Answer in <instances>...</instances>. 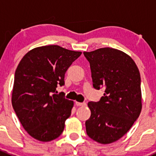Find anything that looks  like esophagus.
I'll list each match as a JSON object with an SVG mask.
<instances>
[{"mask_svg": "<svg viewBox=\"0 0 156 156\" xmlns=\"http://www.w3.org/2000/svg\"><path fill=\"white\" fill-rule=\"evenodd\" d=\"M75 105H76L77 106H85L86 105V103H79V102H75Z\"/></svg>", "mask_w": 156, "mask_h": 156, "instance_id": "obj_1", "label": "esophagus"}]
</instances>
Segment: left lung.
<instances>
[{"instance_id":"obj_1","label":"left lung","mask_w":156,"mask_h":156,"mask_svg":"<svg viewBox=\"0 0 156 156\" xmlns=\"http://www.w3.org/2000/svg\"><path fill=\"white\" fill-rule=\"evenodd\" d=\"M84 55L90 62L94 87L106 88L100 101L88 103L91 115L86 131L99 144H112L126 134L141 112L139 69L129 55L117 49L100 48Z\"/></svg>"}]
</instances>
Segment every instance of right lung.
I'll return each instance as SVG.
<instances>
[{"instance_id":"right-lung-1","label":"right lung","mask_w":156,"mask_h":156,"mask_svg":"<svg viewBox=\"0 0 156 156\" xmlns=\"http://www.w3.org/2000/svg\"><path fill=\"white\" fill-rule=\"evenodd\" d=\"M81 52L58 45L29 50L16 69L12 105L23 128L41 142L59 137L71 115L74 102L56 90L64 84L65 74Z\"/></svg>"}]
</instances>
